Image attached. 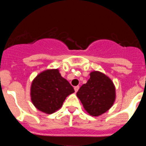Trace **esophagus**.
Listing matches in <instances>:
<instances>
[{
    "mask_svg": "<svg viewBox=\"0 0 146 146\" xmlns=\"http://www.w3.org/2000/svg\"><path fill=\"white\" fill-rule=\"evenodd\" d=\"M79 86H75V87L74 88V91H75V93H77V91H78V90H79Z\"/></svg>",
    "mask_w": 146,
    "mask_h": 146,
    "instance_id": "esophagus-1",
    "label": "esophagus"
}]
</instances>
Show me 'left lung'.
<instances>
[{"label":"left lung","mask_w":146,"mask_h":146,"mask_svg":"<svg viewBox=\"0 0 146 146\" xmlns=\"http://www.w3.org/2000/svg\"><path fill=\"white\" fill-rule=\"evenodd\" d=\"M86 111L99 116L109 110L115 100V87L109 77L99 71L90 73V78L77 93Z\"/></svg>","instance_id":"8db88e82"}]
</instances>
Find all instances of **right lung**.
Returning a JSON list of instances; mask_svg holds the SVG:
<instances>
[{
    "label": "right lung",
    "mask_w": 146,
    "mask_h": 146,
    "mask_svg": "<svg viewBox=\"0 0 146 146\" xmlns=\"http://www.w3.org/2000/svg\"><path fill=\"white\" fill-rule=\"evenodd\" d=\"M74 92L73 87L61 77L58 69H46L32 81L31 99L38 110L52 114L60 109L66 98Z\"/></svg>",
    "instance_id": "1"
}]
</instances>
